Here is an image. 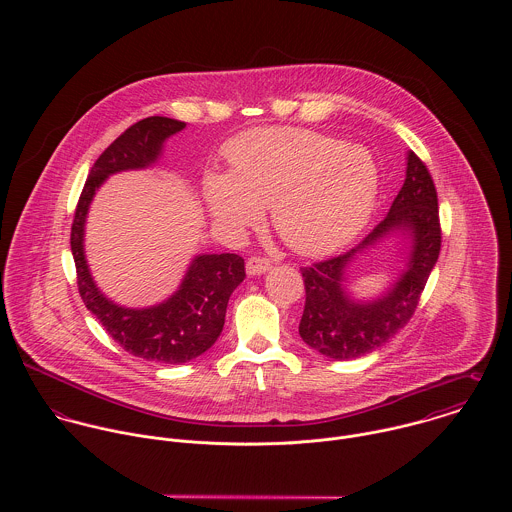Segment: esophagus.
Masks as SVG:
<instances>
[{"label":"esophagus","mask_w":512,"mask_h":512,"mask_svg":"<svg viewBox=\"0 0 512 512\" xmlns=\"http://www.w3.org/2000/svg\"><path fill=\"white\" fill-rule=\"evenodd\" d=\"M270 268H272V264H270V260H266V258L252 256V258L246 262V272H248V276H262V274H266Z\"/></svg>","instance_id":"34e87169"}]
</instances>
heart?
Instances as JSON below:
<instances>
[{"instance_id": "obj_1", "label": "heart", "mask_w": 512, "mask_h": 512, "mask_svg": "<svg viewBox=\"0 0 512 512\" xmlns=\"http://www.w3.org/2000/svg\"><path fill=\"white\" fill-rule=\"evenodd\" d=\"M230 173L203 177V197L228 232H240L272 207V222L299 254L321 256L351 242L378 195V167L365 147L301 128H266L226 151Z\"/></svg>"}]
</instances>
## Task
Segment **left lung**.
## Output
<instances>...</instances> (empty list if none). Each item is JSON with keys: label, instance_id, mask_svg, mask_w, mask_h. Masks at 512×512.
Wrapping results in <instances>:
<instances>
[{"label": "left lung", "instance_id": "left-lung-1", "mask_svg": "<svg viewBox=\"0 0 512 512\" xmlns=\"http://www.w3.org/2000/svg\"><path fill=\"white\" fill-rule=\"evenodd\" d=\"M392 233L409 240L405 270L378 298H353L346 288L348 268L366 249ZM439 246L438 193L428 167L414 151H408L406 179L388 215L347 254L301 268L305 309L299 337L303 343L335 361L359 359L388 343L414 315L438 262Z\"/></svg>", "mask_w": 512, "mask_h": 512}]
</instances>
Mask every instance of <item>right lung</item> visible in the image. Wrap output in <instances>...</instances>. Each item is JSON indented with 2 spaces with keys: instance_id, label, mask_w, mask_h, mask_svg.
Segmentation results:
<instances>
[{
  "instance_id": "obj_1",
  "label": "right lung",
  "mask_w": 512,
  "mask_h": 512,
  "mask_svg": "<svg viewBox=\"0 0 512 512\" xmlns=\"http://www.w3.org/2000/svg\"><path fill=\"white\" fill-rule=\"evenodd\" d=\"M185 126L173 118L149 116L106 147L88 173L71 230L78 292L86 309L124 351L163 365H183L215 345L228 299L246 278L244 260L238 254H199L167 299L149 307H126L96 286L84 254V226L96 191L110 175L155 165L165 142Z\"/></svg>"
}]
</instances>
